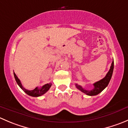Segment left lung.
I'll list each match as a JSON object with an SVG mask.
<instances>
[{
    "label": "left lung",
    "mask_w": 128,
    "mask_h": 128,
    "mask_svg": "<svg viewBox=\"0 0 128 128\" xmlns=\"http://www.w3.org/2000/svg\"><path fill=\"white\" fill-rule=\"evenodd\" d=\"M113 69H114V61H112V64H111V68H110V70L108 71V72L107 73V74L106 75V76L102 79L101 80H99V81L96 82L94 83L93 85H94V88H93L92 90H86V89H83L82 88V86L78 85V84H76V86L78 88V89L82 91V92H84V94H86V95L88 96H96L97 94H100L101 92H102L106 87L108 85L109 82H110V80L111 79V77H112V72H113Z\"/></svg>",
    "instance_id": "8db88e82"
}]
</instances>
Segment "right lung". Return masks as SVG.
Wrapping results in <instances>:
<instances>
[{
	"instance_id": "1",
	"label": "right lung",
	"mask_w": 128,
	"mask_h": 128,
	"mask_svg": "<svg viewBox=\"0 0 128 128\" xmlns=\"http://www.w3.org/2000/svg\"><path fill=\"white\" fill-rule=\"evenodd\" d=\"M14 75L15 79H16L17 84L19 86L20 88L26 94L30 96H32V97H39V96L43 95V94H45L47 91H48V90L50 89V88L52 86V84L50 82L49 83V84H45V85H44L40 88H38V87H37V88H36L35 89H33V90H27V89H25V88L22 86V84H21L20 82V80L19 79L17 78V76H16V74H15L14 72Z\"/></svg>"
}]
</instances>
